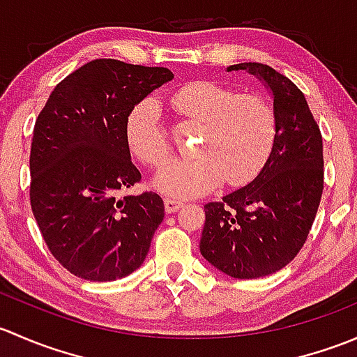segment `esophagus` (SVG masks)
<instances>
[{
	"label": "esophagus",
	"instance_id": "1",
	"mask_svg": "<svg viewBox=\"0 0 357 357\" xmlns=\"http://www.w3.org/2000/svg\"><path fill=\"white\" fill-rule=\"evenodd\" d=\"M164 207H165V212H167V214H172V212L179 211V208L183 207V202L174 200V199H165Z\"/></svg>",
	"mask_w": 357,
	"mask_h": 357
}]
</instances>
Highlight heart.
Returning <instances> with one entry per match:
<instances>
[{"mask_svg": "<svg viewBox=\"0 0 357 357\" xmlns=\"http://www.w3.org/2000/svg\"><path fill=\"white\" fill-rule=\"evenodd\" d=\"M172 107L186 121L205 122L199 157L174 158L157 172L158 192L193 199L218 188L247 185L264 167L276 138V115L266 98L238 95L214 81H193L172 95ZM126 139L143 164L158 165L171 153L153 96L136 103L126 119Z\"/></svg>", "mask_w": 357, "mask_h": 357, "instance_id": "heart-1", "label": "heart"}]
</instances>
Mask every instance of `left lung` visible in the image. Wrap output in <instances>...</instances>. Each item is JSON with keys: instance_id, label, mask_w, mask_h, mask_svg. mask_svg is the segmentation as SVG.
<instances>
[{"instance_id": "left-lung-1", "label": "left lung", "mask_w": 357, "mask_h": 357, "mask_svg": "<svg viewBox=\"0 0 357 357\" xmlns=\"http://www.w3.org/2000/svg\"><path fill=\"white\" fill-rule=\"evenodd\" d=\"M273 93L276 138L254 181L204 205L200 254L240 280L285 268L305 243L323 193V138L305 96L264 63H236Z\"/></svg>"}]
</instances>
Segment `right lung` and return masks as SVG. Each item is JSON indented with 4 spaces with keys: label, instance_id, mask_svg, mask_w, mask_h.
I'll return each mask as SVG.
<instances>
[{
    "label": "right lung",
    "instance_id": "1",
    "mask_svg": "<svg viewBox=\"0 0 357 357\" xmlns=\"http://www.w3.org/2000/svg\"><path fill=\"white\" fill-rule=\"evenodd\" d=\"M174 74L100 59L55 86L31 145V207L53 257L72 275L114 282L139 268L164 219L153 192L128 195L142 174L131 162L126 119Z\"/></svg>",
    "mask_w": 357,
    "mask_h": 357
}]
</instances>
